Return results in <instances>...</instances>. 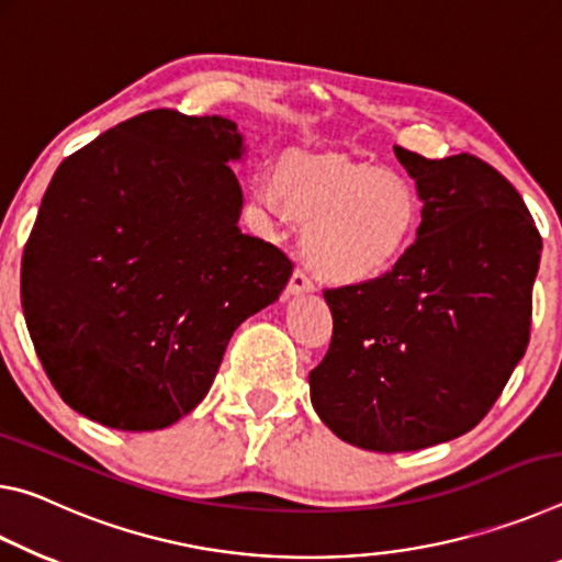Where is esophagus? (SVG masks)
Instances as JSON below:
<instances>
[{
  "label": "esophagus",
  "instance_id": "34e87169",
  "mask_svg": "<svg viewBox=\"0 0 562 562\" xmlns=\"http://www.w3.org/2000/svg\"><path fill=\"white\" fill-rule=\"evenodd\" d=\"M316 289V283H314V279H311V276L303 271V269H296L291 273V279H289V291L293 293V296H299V293H311Z\"/></svg>",
  "mask_w": 562,
  "mask_h": 562
}]
</instances>
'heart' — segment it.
<instances>
[{
  "mask_svg": "<svg viewBox=\"0 0 562 562\" xmlns=\"http://www.w3.org/2000/svg\"><path fill=\"white\" fill-rule=\"evenodd\" d=\"M254 196L306 221L303 251L321 273L363 281L383 273L413 244L420 201L406 179L341 156L293 154L279 177H259Z\"/></svg>",
  "mask_w": 562,
  "mask_h": 562,
  "instance_id": "1",
  "label": "heart"
}]
</instances>
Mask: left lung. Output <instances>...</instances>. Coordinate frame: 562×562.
I'll use <instances>...</instances> for the list:
<instances>
[{"instance_id":"1","label":"left lung","mask_w":562,"mask_h":562,"mask_svg":"<svg viewBox=\"0 0 562 562\" xmlns=\"http://www.w3.org/2000/svg\"><path fill=\"white\" fill-rule=\"evenodd\" d=\"M395 156L423 201L416 241L391 271L324 291L334 336L308 373L321 420L379 453L443 443L485 418L528 348L542 248L488 161Z\"/></svg>"}]
</instances>
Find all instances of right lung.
Returning <instances> with one entry per match:
<instances>
[{
	"instance_id": "add662e5",
	"label": "right lung",
	"mask_w": 562,
	"mask_h": 562,
	"mask_svg": "<svg viewBox=\"0 0 562 562\" xmlns=\"http://www.w3.org/2000/svg\"><path fill=\"white\" fill-rule=\"evenodd\" d=\"M224 116L151 109L59 164L22 256V308L61 401L119 430H156L209 393L244 318L293 263L241 234Z\"/></svg>"
}]
</instances>
